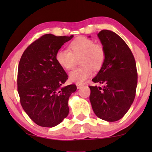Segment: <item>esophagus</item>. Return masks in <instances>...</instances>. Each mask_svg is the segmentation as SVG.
I'll return each mask as SVG.
<instances>
[{
  "label": "esophagus",
  "instance_id": "obj_1",
  "mask_svg": "<svg viewBox=\"0 0 152 152\" xmlns=\"http://www.w3.org/2000/svg\"><path fill=\"white\" fill-rule=\"evenodd\" d=\"M76 86H77V88H80L82 86H83V84H80V83H76Z\"/></svg>",
  "mask_w": 152,
  "mask_h": 152
}]
</instances>
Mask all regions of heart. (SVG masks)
<instances>
[{
  "label": "heart",
  "mask_w": 152,
  "mask_h": 152,
  "mask_svg": "<svg viewBox=\"0 0 152 152\" xmlns=\"http://www.w3.org/2000/svg\"><path fill=\"white\" fill-rule=\"evenodd\" d=\"M69 50L61 49L56 54L59 65L66 70H70L75 65L76 58H80L82 66L74 69L69 74L70 80L76 83H83L92 76L94 66L96 70L103 65L105 51L101 44L85 37H78L69 45Z\"/></svg>",
  "instance_id": "b5f03b06"
}]
</instances>
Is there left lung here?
I'll use <instances>...</instances> for the list:
<instances>
[{
    "instance_id": "obj_1",
    "label": "left lung",
    "mask_w": 152,
    "mask_h": 152,
    "mask_svg": "<svg viewBox=\"0 0 152 152\" xmlns=\"http://www.w3.org/2000/svg\"><path fill=\"white\" fill-rule=\"evenodd\" d=\"M97 35L104 49L105 60L92 80L104 86H89L90 101L98 117L114 122L124 116L134 101L137 84L136 63L129 48L117 33L104 29Z\"/></svg>"
}]
</instances>
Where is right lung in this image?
<instances>
[{
	"label": "right lung",
	"mask_w": 152,
	"mask_h": 152,
	"mask_svg": "<svg viewBox=\"0 0 152 152\" xmlns=\"http://www.w3.org/2000/svg\"><path fill=\"white\" fill-rule=\"evenodd\" d=\"M74 35L46 34L23 53L17 75V89L23 109L33 122L44 127L58 125L68 116V100L75 84L61 86L68 75L56 54Z\"/></svg>",
	"instance_id": "right-lung-1"
}]
</instances>
